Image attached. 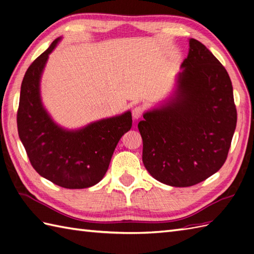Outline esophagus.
I'll return each instance as SVG.
<instances>
[{
	"instance_id": "1",
	"label": "esophagus",
	"mask_w": 254,
	"mask_h": 254,
	"mask_svg": "<svg viewBox=\"0 0 254 254\" xmlns=\"http://www.w3.org/2000/svg\"><path fill=\"white\" fill-rule=\"evenodd\" d=\"M143 112H144V109H143V108H142L141 106L134 107L133 110H132V116H133L134 120H138V119L142 117Z\"/></svg>"
}]
</instances>
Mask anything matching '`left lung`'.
<instances>
[{"label": "left lung", "instance_id": "obj_1", "mask_svg": "<svg viewBox=\"0 0 254 254\" xmlns=\"http://www.w3.org/2000/svg\"><path fill=\"white\" fill-rule=\"evenodd\" d=\"M189 46L172 94L144 112L137 126L145 168L157 181L179 188L222 168L237 124L226 68L199 41L191 38Z\"/></svg>", "mask_w": 254, "mask_h": 254}]
</instances>
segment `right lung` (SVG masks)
I'll return each instance as SVG.
<instances>
[{
    "mask_svg": "<svg viewBox=\"0 0 254 254\" xmlns=\"http://www.w3.org/2000/svg\"><path fill=\"white\" fill-rule=\"evenodd\" d=\"M59 37L27 69L20 87L17 128L31 166L41 177L65 189L97 185L109 167L112 154L132 127V115L101 119L77 130L59 126L41 100L40 80Z\"/></svg>",
    "mask_w": 254,
    "mask_h": 254,
    "instance_id": "right-lung-1",
    "label": "right lung"
}]
</instances>
